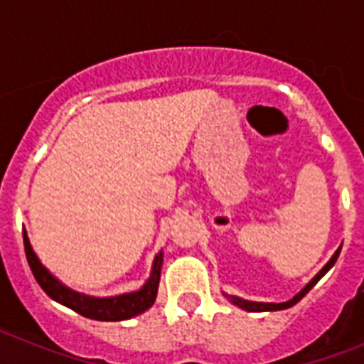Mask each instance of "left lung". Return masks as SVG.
Listing matches in <instances>:
<instances>
[{"instance_id": "1", "label": "left lung", "mask_w": 364, "mask_h": 364, "mask_svg": "<svg viewBox=\"0 0 364 364\" xmlns=\"http://www.w3.org/2000/svg\"><path fill=\"white\" fill-rule=\"evenodd\" d=\"M338 255H340V247H338V251H336V253L331 257V260H328L327 264L323 266L321 270H319V274H317V276L314 277V279H311V282L308 283V285H306V287L302 289L299 294H296V296H293V299L287 300V302H279V304H274V302H251V300H242V299H238V296H230V302L236 306H240L242 310H247V311H274V310H285V308H291V306L296 304V302H299V300L302 299V296H304V294L308 293V291H310V289L314 287V285H316V283L319 282V279H321V277L325 276L328 270H331V268H333L334 262H336V259H338Z\"/></svg>"}]
</instances>
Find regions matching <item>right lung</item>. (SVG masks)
<instances>
[{
    "label": "right lung",
    "mask_w": 364,
    "mask_h": 364,
    "mask_svg": "<svg viewBox=\"0 0 364 364\" xmlns=\"http://www.w3.org/2000/svg\"><path fill=\"white\" fill-rule=\"evenodd\" d=\"M24 249L31 274L37 279V283L41 285L43 291L53 300L68 306V308H71L77 314H81V316L88 317V319H96V321H124V319H130L134 316H139V314H143V311L149 310L154 304L156 291H159L160 268H162V251L154 257L151 277H149L139 291L119 294V296H109V299H96V296H87V294L77 293L73 289L65 287L64 283H60L41 264V260L37 259V255L33 253L26 232Z\"/></svg>",
    "instance_id": "add662e5"
}]
</instances>
